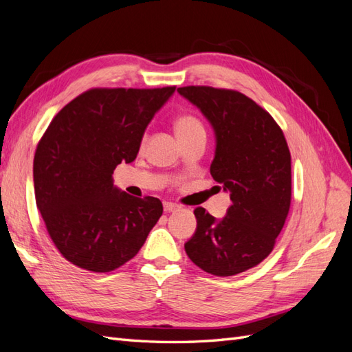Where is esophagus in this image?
<instances>
[{"label":"esophagus","instance_id":"esophagus-1","mask_svg":"<svg viewBox=\"0 0 352 352\" xmlns=\"http://www.w3.org/2000/svg\"><path fill=\"white\" fill-rule=\"evenodd\" d=\"M163 207H164L166 212H173V211H177L180 208L177 204H173V202H168V201L163 202Z\"/></svg>","mask_w":352,"mask_h":352}]
</instances>
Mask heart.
<instances>
[{
    "instance_id": "b5f03b06",
    "label": "heart",
    "mask_w": 352,
    "mask_h": 352,
    "mask_svg": "<svg viewBox=\"0 0 352 352\" xmlns=\"http://www.w3.org/2000/svg\"><path fill=\"white\" fill-rule=\"evenodd\" d=\"M175 131L176 135L180 138H186L190 135H195L199 132H204V126L192 114H182L175 120Z\"/></svg>"
}]
</instances>
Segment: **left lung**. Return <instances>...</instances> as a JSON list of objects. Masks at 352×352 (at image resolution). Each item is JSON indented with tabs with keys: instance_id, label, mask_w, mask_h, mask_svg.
Returning a JSON list of instances; mask_svg holds the SVG:
<instances>
[{
	"instance_id": "left-lung-1",
	"label": "left lung",
	"mask_w": 352,
	"mask_h": 352,
	"mask_svg": "<svg viewBox=\"0 0 352 352\" xmlns=\"http://www.w3.org/2000/svg\"><path fill=\"white\" fill-rule=\"evenodd\" d=\"M177 92L202 111L216 132L210 173L230 192L228 214L216 220L197 207V230L185 243L204 272L235 276L273 251L291 207V153L280 126L238 91L184 87Z\"/></svg>"
}]
</instances>
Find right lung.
Here are the masks:
<instances>
[{
	"label": "right lung",
	"mask_w": 352,
	"mask_h": 352,
	"mask_svg": "<svg viewBox=\"0 0 352 352\" xmlns=\"http://www.w3.org/2000/svg\"><path fill=\"white\" fill-rule=\"evenodd\" d=\"M175 89H88L54 116L39 140L36 206L52 243L76 267L119 269L162 217V201L114 188L113 172L136 158L145 127Z\"/></svg>",
	"instance_id": "right-lung-1"
}]
</instances>
